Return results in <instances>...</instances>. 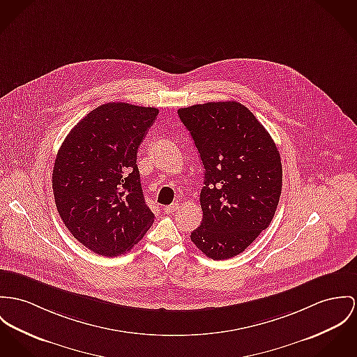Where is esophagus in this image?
I'll list each match as a JSON object with an SVG mask.
<instances>
[{"label":"esophagus","mask_w":357,"mask_h":357,"mask_svg":"<svg viewBox=\"0 0 357 357\" xmlns=\"http://www.w3.org/2000/svg\"><path fill=\"white\" fill-rule=\"evenodd\" d=\"M178 208H179V204H178V202H172L171 205L165 206L163 211H165V213H172V212H175Z\"/></svg>","instance_id":"esophagus-1"}]
</instances>
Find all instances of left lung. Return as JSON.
Instances as JSON below:
<instances>
[{"label":"left lung","mask_w":357,"mask_h":357,"mask_svg":"<svg viewBox=\"0 0 357 357\" xmlns=\"http://www.w3.org/2000/svg\"><path fill=\"white\" fill-rule=\"evenodd\" d=\"M205 168L201 225L192 242L212 259L243 252L269 227L282 186L275 141L246 106L209 102L179 109Z\"/></svg>","instance_id":"left-lung-1"}]
</instances>
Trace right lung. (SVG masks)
I'll list each match as a JSON object with an SVG mask.
<instances>
[{
  "mask_svg": "<svg viewBox=\"0 0 357 357\" xmlns=\"http://www.w3.org/2000/svg\"><path fill=\"white\" fill-rule=\"evenodd\" d=\"M159 110L106 103L86 114L62 142L53 168L58 213L91 251L118 257L155 221L139 182L137 152Z\"/></svg>",
  "mask_w": 357,
  "mask_h": 357,
  "instance_id": "right-lung-1",
  "label": "right lung"
}]
</instances>
